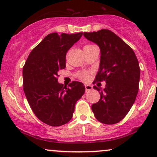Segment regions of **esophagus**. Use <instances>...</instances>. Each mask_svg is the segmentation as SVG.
I'll return each instance as SVG.
<instances>
[{
  "label": "esophagus",
  "instance_id": "obj_1",
  "mask_svg": "<svg viewBox=\"0 0 157 157\" xmlns=\"http://www.w3.org/2000/svg\"><path fill=\"white\" fill-rule=\"evenodd\" d=\"M85 88H86V91H91V90L93 89V87L91 86V85H86V86H85Z\"/></svg>",
  "mask_w": 157,
  "mask_h": 157
}]
</instances>
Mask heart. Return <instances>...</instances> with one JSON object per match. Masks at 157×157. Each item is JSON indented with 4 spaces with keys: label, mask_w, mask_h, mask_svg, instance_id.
Instances as JSON below:
<instances>
[{
    "label": "heart",
    "mask_w": 157,
    "mask_h": 157,
    "mask_svg": "<svg viewBox=\"0 0 157 157\" xmlns=\"http://www.w3.org/2000/svg\"><path fill=\"white\" fill-rule=\"evenodd\" d=\"M87 46H90V45H87ZM78 77L82 80H86L89 77V74L87 72H82L78 75Z\"/></svg>",
    "instance_id": "b5f03b06"
}]
</instances>
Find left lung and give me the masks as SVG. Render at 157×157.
<instances>
[{
    "mask_svg": "<svg viewBox=\"0 0 157 157\" xmlns=\"http://www.w3.org/2000/svg\"><path fill=\"white\" fill-rule=\"evenodd\" d=\"M83 35L100 48V68L94 81H105L100 99L91 105L94 117L107 125L123 119L134 103L139 90L140 68L134 52L116 34L109 29L84 32Z\"/></svg>",
    "mask_w": 157,
    "mask_h": 157,
    "instance_id": "left-lung-1",
    "label": "left lung"
}]
</instances>
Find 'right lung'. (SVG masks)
<instances>
[{"instance_id": "1", "label": "right lung", "mask_w": 157, "mask_h": 157, "mask_svg": "<svg viewBox=\"0 0 157 157\" xmlns=\"http://www.w3.org/2000/svg\"><path fill=\"white\" fill-rule=\"evenodd\" d=\"M82 32H57L44 37L30 52L23 68V91L35 116L51 126L70 121L75 104L85 92L84 85L73 81L68 87L59 83L58 72L66 68V56Z\"/></svg>"}]
</instances>
